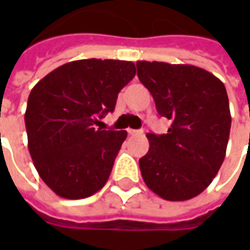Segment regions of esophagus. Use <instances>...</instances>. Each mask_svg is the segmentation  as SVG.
<instances>
[{"label": "esophagus", "mask_w": 250, "mask_h": 250, "mask_svg": "<svg viewBox=\"0 0 250 250\" xmlns=\"http://www.w3.org/2000/svg\"><path fill=\"white\" fill-rule=\"evenodd\" d=\"M127 132H128L130 135H141V134H143V131L142 130H132V128H128Z\"/></svg>", "instance_id": "obj_1"}]
</instances>
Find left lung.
I'll return each mask as SVG.
<instances>
[{
    "label": "left lung",
    "mask_w": 250,
    "mask_h": 250,
    "mask_svg": "<svg viewBox=\"0 0 250 250\" xmlns=\"http://www.w3.org/2000/svg\"><path fill=\"white\" fill-rule=\"evenodd\" d=\"M138 77L158 114L171 120L167 134H147L150 148L139 159L147 188L167 201L204 191L225 159L231 116L224 83L188 64L138 62Z\"/></svg>",
    "instance_id": "left-lung-1"
}]
</instances>
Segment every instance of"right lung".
I'll return each instance as SVG.
<instances>
[{
  "label": "right lung",
  "instance_id": "1",
  "mask_svg": "<svg viewBox=\"0 0 250 250\" xmlns=\"http://www.w3.org/2000/svg\"><path fill=\"white\" fill-rule=\"evenodd\" d=\"M135 64L87 59L66 62L30 91L25 111L28 148L46 186L59 197L82 199L108 181L127 131L96 128L112 112Z\"/></svg>",
  "mask_w": 250,
  "mask_h": 250
}]
</instances>
